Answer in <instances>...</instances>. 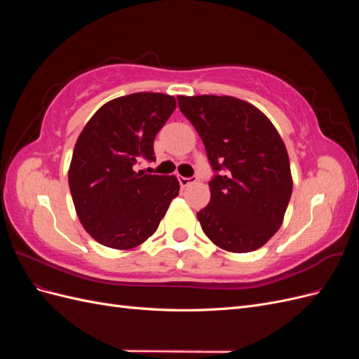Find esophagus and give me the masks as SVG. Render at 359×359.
Masks as SVG:
<instances>
[{
  "mask_svg": "<svg viewBox=\"0 0 359 359\" xmlns=\"http://www.w3.org/2000/svg\"><path fill=\"white\" fill-rule=\"evenodd\" d=\"M178 181H180V184H181V187H187V186H190V184L196 182V181H198V177H190V178L178 177Z\"/></svg>",
  "mask_w": 359,
  "mask_h": 359,
  "instance_id": "1",
  "label": "esophagus"
}]
</instances>
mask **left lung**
Returning a JSON list of instances; mask_svg holds the SVG:
<instances>
[{
  "label": "left lung",
  "instance_id": "obj_1",
  "mask_svg": "<svg viewBox=\"0 0 359 359\" xmlns=\"http://www.w3.org/2000/svg\"><path fill=\"white\" fill-rule=\"evenodd\" d=\"M199 133L214 175L198 212L203 233L227 252L262 247L283 222L292 194L286 147L253 104L229 95L178 97Z\"/></svg>",
  "mask_w": 359,
  "mask_h": 359
}]
</instances>
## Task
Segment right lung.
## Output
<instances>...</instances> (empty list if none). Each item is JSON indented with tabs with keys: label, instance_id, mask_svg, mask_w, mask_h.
<instances>
[{
	"label": "right lung",
	"instance_id": "obj_1",
	"mask_svg": "<svg viewBox=\"0 0 359 359\" xmlns=\"http://www.w3.org/2000/svg\"><path fill=\"white\" fill-rule=\"evenodd\" d=\"M172 95L135 93L107 102L74 145L69 186L85 231L106 247L127 250L153 235L170 201L175 177L137 170L156 161L154 139L175 111Z\"/></svg>",
	"mask_w": 359,
	"mask_h": 359
}]
</instances>
